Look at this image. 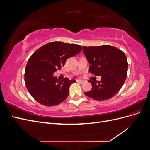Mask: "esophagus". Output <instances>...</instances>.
<instances>
[{
    "mask_svg": "<svg viewBox=\"0 0 150 150\" xmlns=\"http://www.w3.org/2000/svg\"><path fill=\"white\" fill-rule=\"evenodd\" d=\"M76 81H77V82H78V83H80V84H83V83H84V81L81 80V79H78V80H76Z\"/></svg>",
    "mask_w": 150,
    "mask_h": 150,
    "instance_id": "1",
    "label": "esophagus"
}]
</instances>
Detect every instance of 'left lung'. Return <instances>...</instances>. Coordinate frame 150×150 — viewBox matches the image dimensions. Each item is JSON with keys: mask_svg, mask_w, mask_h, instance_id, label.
<instances>
[{"mask_svg": "<svg viewBox=\"0 0 150 150\" xmlns=\"http://www.w3.org/2000/svg\"><path fill=\"white\" fill-rule=\"evenodd\" d=\"M83 48L91 64L89 71L94 76H101L100 81L89 80L92 89L85 92V95L96 101L111 98L119 91L126 78L128 64L125 54L110 45Z\"/></svg>", "mask_w": 150, "mask_h": 150, "instance_id": "8db88e82", "label": "left lung"}]
</instances>
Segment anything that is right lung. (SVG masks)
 <instances>
[{
	"mask_svg": "<svg viewBox=\"0 0 150 150\" xmlns=\"http://www.w3.org/2000/svg\"><path fill=\"white\" fill-rule=\"evenodd\" d=\"M82 50L79 45L57 41L44 45L33 54L27 63L24 79L35 101L46 106H54L65 100L69 86L76 81L67 78L60 81L53 73L64 66L67 59Z\"/></svg>",
	"mask_w": 150,
	"mask_h": 150,
	"instance_id": "add662e5",
	"label": "right lung"
}]
</instances>
